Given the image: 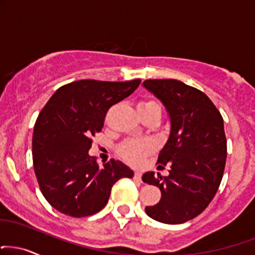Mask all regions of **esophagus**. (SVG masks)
Instances as JSON below:
<instances>
[{
    "instance_id": "1",
    "label": "esophagus",
    "mask_w": 255,
    "mask_h": 255,
    "mask_svg": "<svg viewBox=\"0 0 255 255\" xmlns=\"http://www.w3.org/2000/svg\"><path fill=\"white\" fill-rule=\"evenodd\" d=\"M134 179L140 180V179H141V173H140V172H135V173H134Z\"/></svg>"
}]
</instances>
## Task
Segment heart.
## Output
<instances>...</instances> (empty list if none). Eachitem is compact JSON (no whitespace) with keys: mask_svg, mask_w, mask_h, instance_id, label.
Wrapping results in <instances>:
<instances>
[{"mask_svg":"<svg viewBox=\"0 0 255 255\" xmlns=\"http://www.w3.org/2000/svg\"><path fill=\"white\" fill-rule=\"evenodd\" d=\"M141 116H157L160 120L162 113V106L155 98H148V100L142 101L137 106ZM155 149V143L151 139L145 140H128L121 145L119 149L120 155L125 159L126 161L130 164H140L147 155Z\"/></svg>","mask_w":255,"mask_h":255,"instance_id":"b5f03b06","label":"heart"}]
</instances>
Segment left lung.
Listing matches in <instances>:
<instances>
[{
  "label": "left lung",
  "instance_id": "8db88e82",
  "mask_svg": "<svg viewBox=\"0 0 255 255\" xmlns=\"http://www.w3.org/2000/svg\"><path fill=\"white\" fill-rule=\"evenodd\" d=\"M142 85L170 118V134L157 161L170 164V174H143V183L161 191L160 201L145 211L159 222L179 225L198 216L219 189L227 158L223 119L207 95L185 83L148 79Z\"/></svg>",
  "mask_w": 255,
  "mask_h": 255
}]
</instances>
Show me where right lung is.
<instances>
[{
    "label": "right lung",
    "mask_w": 255,
    "mask_h": 255,
    "mask_svg": "<svg viewBox=\"0 0 255 255\" xmlns=\"http://www.w3.org/2000/svg\"><path fill=\"white\" fill-rule=\"evenodd\" d=\"M140 82H72L42 108L33 131V166L46 201L61 214L94 215L106 207L120 178L134 176L114 159L98 166L89 149L108 109L133 94Z\"/></svg>",
    "instance_id": "1"
}]
</instances>
